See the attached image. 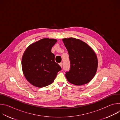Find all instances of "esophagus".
<instances>
[{
  "mask_svg": "<svg viewBox=\"0 0 120 120\" xmlns=\"http://www.w3.org/2000/svg\"><path fill=\"white\" fill-rule=\"evenodd\" d=\"M59 64L60 65V66L61 67H62V66H63V63H62V62L60 63Z\"/></svg>",
  "mask_w": 120,
  "mask_h": 120,
  "instance_id": "34e87169",
  "label": "esophagus"
}]
</instances>
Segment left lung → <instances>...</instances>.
I'll list each match as a JSON object with an SVG mask.
<instances>
[{
    "label": "left lung",
    "mask_w": 120,
    "mask_h": 120,
    "mask_svg": "<svg viewBox=\"0 0 120 120\" xmlns=\"http://www.w3.org/2000/svg\"><path fill=\"white\" fill-rule=\"evenodd\" d=\"M70 62L65 76L70 83L80 85L88 83L94 76L98 60L94 50L85 43L74 38L63 39Z\"/></svg>",
    "instance_id": "obj_1"
}]
</instances>
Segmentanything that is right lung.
Returning <instances> with one entry per match:
<instances>
[{
	"mask_svg": "<svg viewBox=\"0 0 120 120\" xmlns=\"http://www.w3.org/2000/svg\"><path fill=\"white\" fill-rule=\"evenodd\" d=\"M56 42L55 39L44 38L30 45L25 51L22 59L23 74L34 86L43 87L51 84L62 69L51 52Z\"/></svg>",
	"mask_w": 120,
	"mask_h": 120,
	"instance_id": "right-lung-1",
	"label": "right lung"
}]
</instances>
